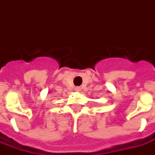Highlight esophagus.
Listing matches in <instances>:
<instances>
[{
  "mask_svg": "<svg viewBox=\"0 0 155 155\" xmlns=\"http://www.w3.org/2000/svg\"><path fill=\"white\" fill-rule=\"evenodd\" d=\"M75 90L76 91V92H80V87H75Z\"/></svg>",
  "mask_w": 155,
  "mask_h": 155,
  "instance_id": "obj_1",
  "label": "esophagus"
}]
</instances>
